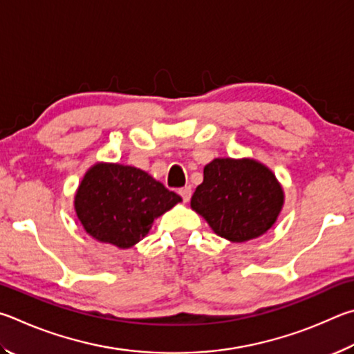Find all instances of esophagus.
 Instances as JSON below:
<instances>
[{"label": "esophagus", "mask_w": 354, "mask_h": 354, "mask_svg": "<svg viewBox=\"0 0 354 354\" xmlns=\"http://www.w3.org/2000/svg\"><path fill=\"white\" fill-rule=\"evenodd\" d=\"M178 194L182 196L183 202H188L191 199V188L189 187H185V188H180L178 189Z\"/></svg>", "instance_id": "34e87169"}]
</instances>
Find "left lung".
<instances>
[{"label": "left lung", "mask_w": 354, "mask_h": 354, "mask_svg": "<svg viewBox=\"0 0 354 354\" xmlns=\"http://www.w3.org/2000/svg\"><path fill=\"white\" fill-rule=\"evenodd\" d=\"M283 207V189L272 171L255 160L216 158L203 169V182L191 208L216 234L233 243L261 236Z\"/></svg>", "instance_id": "obj_1"}]
</instances>
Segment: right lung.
<instances>
[{"instance_id":"add662e5","label":"right lung","mask_w":354,"mask_h":354,"mask_svg":"<svg viewBox=\"0 0 354 354\" xmlns=\"http://www.w3.org/2000/svg\"><path fill=\"white\" fill-rule=\"evenodd\" d=\"M180 201L138 167L99 163L85 174L74 207L90 236L129 249L146 236L155 218Z\"/></svg>"}]
</instances>
